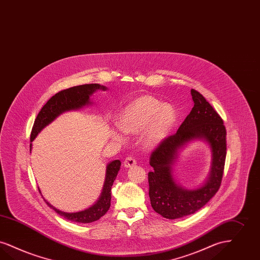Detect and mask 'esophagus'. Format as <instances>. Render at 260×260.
Listing matches in <instances>:
<instances>
[{"mask_svg":"<svg viewBox=\"0 0 260 260\" xmlns=\"http://www.w3.org/2000/svg\"><path fill=\"white\" fill-rule=\"evenodd\" d=\"M136 165V160L133 156H126L124 160V166L125 167H133Z\"/></svg>","mask_w":260,"mask_h":260,"instance_id":"obj_1","label":"esophagus"}]
</instances>
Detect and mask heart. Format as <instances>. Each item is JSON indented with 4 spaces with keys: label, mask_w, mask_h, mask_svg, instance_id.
Instances as JSON below:
<instances>
[{
    "label": "heart",
    "mask_w": 260,
    "mask_h": 260,
    "mask_svg": "<svg viewBox=\"0 0 260 260\" xmlns=\"http://www.w3.org/2000/svg\"><path fill=\"white\" fill-rule=\"evenodd\" d=\"M176 120V110L172 105L162 104L151 95H142L125 106L116 123L125 134L135 135L143 131L144 143L154 146L168 136ZM115 137L120 139L118 135Z\"/></svg>",
    "instance_id": "heart-1"
}]
</instances>
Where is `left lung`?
I'll return each mask as SVG.
<instances>
[{"label":"left lung","instance_id":"obj_1","mask_svg":"<svg viewBox=\"0 0 260 260\" xmlns=\"http://www.w3.org/2000/svg\"><path fill=\"white\" fill-rule=\"evenodd\" d=\"M193 107L175 135L158 143L150 156L154 169L148 173L149 197L154 211L169 219L196 213L220 187L226 157V129L217 111L201 93L191 89ZM192 139H204L212 150V167L207 183L188 191L178 186L172 177L176 151Z\"/></svg>","mask_w":260,"mask_h":260}]
</instances>
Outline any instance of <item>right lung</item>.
Returning a JSON list of instances; mask_svg holds the SVG:
<instances>
[{"instance_id":"add662e5","label":"right lung","mask_w":260,"mask_h":260,"mask_svg":"<svg viewBox=\"0 0 260 260\" xmlns=\"http://www.w3.org/2000/svg\"><path fill=\"white\" fill-rule=\"evenodd\" d=\"M99 89L105 90L106 88L104 86H101L100 84H85L62 90L59 93L54 94L52 98H50L49 101L43 105V107L35 120L30 137L31 142L42 128L50 124L57 116H59L64 111L78 109L86 104H90V95L95 90ZM31 150V143L30 144V151ZM120 167L121 161L119 159L111 161L107 166L103 192L101 194V198H99V200L92 207L77 213H64L53 207L48 202L46 203L49 207L52 208L57 214L69 220L83 223L95 221L104 216L106 212L109 210L111 201V187L114 183Z\"/></svg>"}]
</instances>
